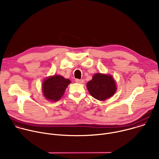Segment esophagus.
<instances>
[{
    "mask_svg": "<svg viewBox=\"0 0 159 159\" xmlns=\"http://www.w3.org/2000/svg\"><path fill=\"white\" fill-rule=\"evenodd\" d=\"M75 82H76L77 83L82 84V83H84V80L83 79H75Z\"/></svg>",
    "mask_w": 159,
    "mask_h": 159,
    "instance_id": "obj_1",
    "label": "esophagus"
}]
</instances>
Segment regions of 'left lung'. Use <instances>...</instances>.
I'll list each match as a JSON object with an SVG mask.
<instances>
[{
	"label": "left lung",
	"instance_id": "left-lung-1",
	"mask_svg": "<svg viewBox=\"0 0 159 159\" xmlns=\"http://www.w3.org/2000/svg\"><path fill=\"white\" fill-rule=\"evenodd\" d=\"M89 93L99 101H105L114 95L116 91L115 80L110 75L96 74L91 80L87 83Z\"/></svg>",
	"mask_w": 159,
	"mask_h": 159
}]
</instances>
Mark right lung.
<instances>
[{
    "mask_svg": "<svg viewBox=\"0 0 159 159\" xmlns=\"http://www.w3.org/2000/svg\"><path fill=\"white\" fill-rule=\"evenodd\" d=\"M71 81L61 75H55L45 79L42 84V90L44 98L48 101L56 102L60 100L66 87Z\"/></svg>",
    "mask_w": 159,
    "mask_h": 159,
    "instance_id": "1",
    "label": "right lung"
}]
</instances>
